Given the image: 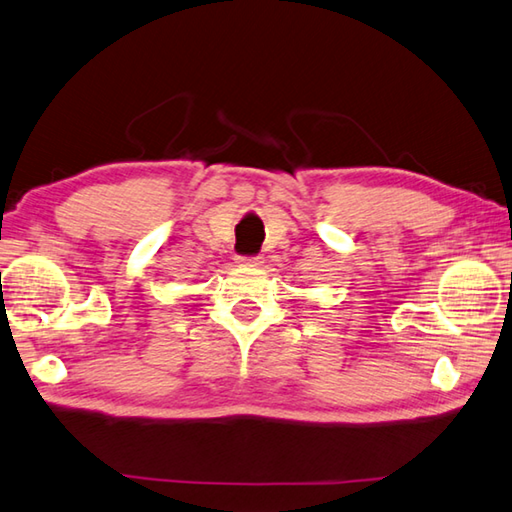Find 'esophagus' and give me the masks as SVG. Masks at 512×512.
I'll return each instance as SVG.
<instances>
[{"label": "esophagus", "mask_w": 512, "mask_h": 512, "mask_svg": "<svg viewBox=\"0 0 512 512\" xmlns=\"http://www.w3.org/2000/svg\"><path fill=\"white\" fill-rule=\"evenodd\" d=\"M237 264L248 266V268H259L264 264V257L262 255H242V257H237Z\"/></svg>", "instance_id": "34e87169"}]
</instances>
